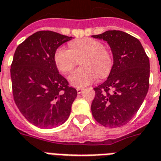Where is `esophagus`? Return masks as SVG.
I'll list each match as a JSON object with an SVG mask.
<instances>
[{"label": "esophagus", "mask_w": 161, "mask_h": 161, "mask_svg": "<svg viewBox=\"0 0 161 161\" xmlns=\"http://www.w3.org/2000/svg\"><path fill=\"white\" fill-rule=\"evenodd\" d=\"M82 91H83V89H81V88H77L76 89V92L78 94H80V93L82 92Z\"/></svg>", "instance_id": "34e87169"}]
</instances>
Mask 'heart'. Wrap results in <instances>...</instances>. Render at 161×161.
I'll list each match as a JSON object with an SVG mask.
<instances>
[{"label": "heart", "mask_w": 161, "mask_h": 161, "mask_svg": "<svg viewBox=\"0 0 161 161\" xmlns=\"http://www.w3.org/2000/svg\"><path fill=\"white\" fill-rule=\"evenodd\" d=\"M83 67L69 75L71 86L82 88L97 79L98 74L106 76L113 67V57L102 42L93 38H84L70 43V49L60 47L54 53V61L59 71L67 74L74 69L80 59Z\"/></svg>", "instance_id": "heart-1"}]
</instances>
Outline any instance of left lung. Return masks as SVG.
<instances>
[{
	"label": "left lung",
	"instance_id": "left-lung-1",
	"mask_svg": "<svg viewBox=\"0 0 161 161\" xmlns=\"http://www.w3.org/2000/svg\"><path fill=\"white\" fill-rule=\"evenodd\" d=\"M92 37L106 41L113 58L108 79L94 88L92 115L105 127L125 125L136 114L149 90V58L139 39L122 31L110 30Z\"/></svg>",
	"mask_w": 161,
	"mask_h": 161
}]
</instances>
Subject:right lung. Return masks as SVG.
<instances>
[{"instance_id": "1", "label": "right lung", "mask_w": 161, "mask_h": 161, "mask_svg": "<svg viewBox=\"0 0 161 161\" xmlns=\"http://www.w3.org/2000/svg\"><path fill=\"white\" fill-rule=\"evenodd\" d=\"M71 39L52 31H39L15 51L11 66L14 101L25 118L38 128H55L69 117L77 92L58 73L54 53Z\"/></svg>"}]
</instances>
